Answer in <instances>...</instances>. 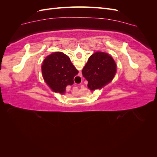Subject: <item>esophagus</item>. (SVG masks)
<instances>
[{"instance_id":"esophagus-1","label":"esophagus","mask_w":157,"mask_h":157,"mask_svg":"<svg viewBox=\"0 0 157 157\" xmlns=\"http://www.w3.org/2000/svg\"><path fill=\"white\" fill-rule=\"evenodd\" d=\"M80 73V75H82V74H80V73Z\"/></svg>"}]
</instances>
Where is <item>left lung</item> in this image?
<instances>
[{"instance_id": "obj_1", "label": "left lung", "mask_w": 157, "mask_h": 157, "mask_svg": "<svg viewBox=\"0 0 157 157\" xmlns=\"http://www.w3.org/2000/svg\"><path fill=\"white\" fill-rule=\"evenodd\" d=\"M116 71V63L112 57L105 52H97L90 57L82 73L88 80V88L94 90L110 82Z\"/></svg>"}]
</instances>
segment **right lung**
I'll list each match as a JSON object with an SVG mask.
<instances>
[{
    "mask_svg": "<svg viewBox=\"0 0 157 157\" xmlns=\"http://www.w3.org/2000/svg\"><path fill=\"white\" fill-rule=\"evenodd\" d=\"M42 77L52 91L63 94L66 88L74 83L78 71L71 63L69 56L56 52L48 56L42 65Z\"/></svg>",
    "mask_w": 157,
    "mask_h": 157,
    "instance_id": "obj_1",
    "label": "right lung"
}]
</instances>
